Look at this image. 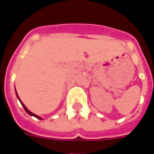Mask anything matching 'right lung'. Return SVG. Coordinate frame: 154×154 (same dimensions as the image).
I'll use <instances>...</instances> for the list:
<instances>
[{
    "instance_id": "obj_1",
    "label": "right lung",
    "mask_w": 154,
    "mask_h": 154,
    "mask_svg": "<svg viewBox=\"0 0 154 154\" xmlns=\"http://www.w3.org/2000/svg\"><path fill=\"white\" fill-rule=\"evenodd\" d=\"M16 95H17V97H18V98H19V100H20V103H21V105H22V106H23V108H24V110H25V112H26L28 113V114H29L30 116H35L36 118L39 119V120H42V117H40V116H38L35 115V114H34V113L31 112H30L29 110L28 109V108H27L26 106H24V104H23V103H22V102H21V100H20V97H19V96H18V94H17V92H16Z\"/></svg>"
}]
</instances>
